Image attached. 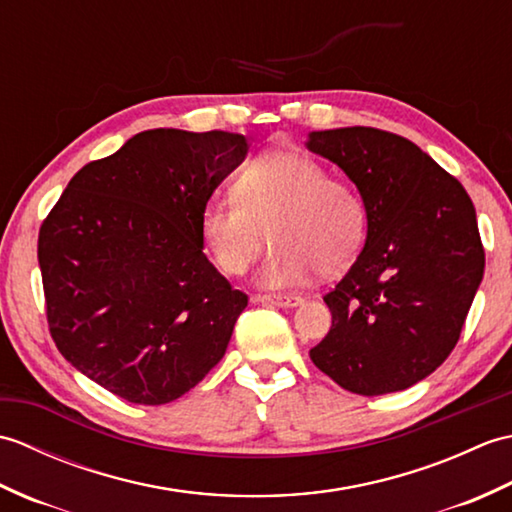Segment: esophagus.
I'll return each mask as SVG.
<instances>
[{"label":"esophagus","mask_w":512,"mask_h":512,"mask_svg":"<svg viewBox=\"0 0 512 512\" xmlns=\"http://www.w3.org/2000/svg\"><path fill=\"white\" fill-rule=\"evenodd\" d=\"M257 301L270 303V306H277V308H297L303 303V299L295 295H264V297H257Z\"/></svg>","instance_id":"obj_1"}]
</instances>
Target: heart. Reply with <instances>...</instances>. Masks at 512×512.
<instances>
[{
	"label": "heart",
	"mask_w": 512,
	"mask_h": 512,
	"mask_svg": "<svg viewBox=\"0 0 512 512\" xmlns=\"http://www.w3.org/2000/svg\"><path fill=\"white\" fill-rule=\"evenodd\" d=\"M277 246L259 270L266 288L301 286L312 277L350 268L367 237V206L354 187L330 180L321 162L292 149L250 160L233 184V198L202 206L198 233L213 266L244 275L266 246Z\"/></svg>",
	"instance_id": "heart-1"
}]
</instances>
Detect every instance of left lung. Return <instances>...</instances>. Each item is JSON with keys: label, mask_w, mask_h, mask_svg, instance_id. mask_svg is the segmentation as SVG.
Masks as SVG:
<instances>
[{"label": "left lung", "mask_w": 512, "mask_h": 512, "mask_svg": "<svg viewBox=\"0 0 512 512\" xmlns=\"http://www.w3.org/2000/svg\"><path fill=\"white\" fill-rule=\"evenodd\" d=\"M367 206V237L323 297L332 328L310 350L336 385L383 396L436 372L460 339L484 277L475 206L462 184L411 140L374 127L310 132Z\"/></svg>", "instance_id": "8db88e82"}]
</instances>
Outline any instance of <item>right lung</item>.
Segmentation results:
<instances>
[{"label":"right lung","mask_w":512,"mask_h":512,"mask_svg":"<svg viewBox=\"0 0 512 512\" xmlns=\"http://www.w3.org/2000/svg\"><path fill=\"white\" fill-rule=\"evenodd\" d=\"M248 140L149 129L68 182L39 231L48 325L65 361L134 405H167L222 361L244 292L198 220Z\"/></svg>","instance_id":"1"}]
</instances>
